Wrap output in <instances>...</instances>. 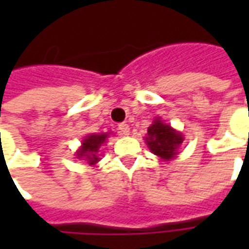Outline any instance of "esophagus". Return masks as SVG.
<instances>
[{
    "mask_svg": "<svg viewBox=\"0 0 249 249\" xmlns=\"http://www.w3.org/2000/svg\"><path fill=\"white\" fill-rule=\"evenodd\" d=\"M119 130H120V133H121V135L128 136V135H129V132H130L129 125L125 124V123H121V124L119 125Z\"/></svg>",
    "mask_w": 249,
    "mask_h": 249,
    "instance_id": "esophagus-1",
    "label": "esophagus"
}]
</instances>
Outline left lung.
<instances>
[{"label": "left lung", "mask_w": 249, "mask_h": 249, "mask_svg": "<svg viewBox=\"0 0 249 249\" xmlns=\"http://www.w3.org/2000/svg\"><path fill=\"white\" fill-rule=\"evenodd\" d=\"M183 135L175 130L171 125L164 124L157 117L153 120V124L148 128L145 142L152 153L161 157L164 161H169L178 155V146L183 144Z\"/></svg>", "instance_id": "left-lung-1"}]
</instances>
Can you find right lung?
<instances>
[{
	"label": "right lung",
	"instance_id": "right-lung-1",
	"mask_svg": "<svg viewBox=\"0 0 249 249\" xmlns=\"http://www.w3.org/2000/svg\"><path fill=\"white\" fill-rule=\"evenodd\" d=\"M109 133H98V135H88L82 140L81 148L76 152L77 159H81L89 164L94 165L100 160L98 149L108 139Z\"/></svg>",
	"mask_w": 249,
	"mask_h": 249
}]
</instances>
